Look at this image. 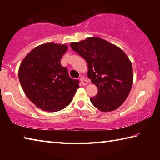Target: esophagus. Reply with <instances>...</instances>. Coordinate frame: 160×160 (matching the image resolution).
I'll list each match as a JSON object with an SVG mask.
<instances>
[{
  "instance_id": "34e87169",
  "label": "esophagus",
  "mask_w": 160,
  "mask_h": 160,
  "mask_svg": "<svg viewBox=\"0 0 160 160\" xmlns=\"http://www.w3.org/2000/svg\"><path fill=\"white\" fill-rule=\"evenodd\" d=\"M80 81H81V82L82 83L83 85H88V80L86 79V78H84V77L80 78Z\"/></svg>"
}]
</instances>
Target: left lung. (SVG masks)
<instances>
[{
  "instance_id": "1",
  "label": "left lung",
  "mask_w": 160,
  "mask_h": 160,
  "mask_svg": "<svg viewBox=\"0 0 160 160\" xmlns=\"http://www.w3.org/2000/svg\"><path fill=\"white\" fill-rule=\"evenodd\" d=\"M72 49L85 59L88 66V77L98 88L90 98L101 112H112L125 102L131 90L133 74L131 61L123 51L99 37L70 44Z\"/></svg>"
}]
</instances>
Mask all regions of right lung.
<instances>
[{
    "mask_svg": "<svg viewBox=\"0 0 160 160\" xmlns=\"http://www.w3.org/2000/svg\"><path fill=\"white\" fill-rule=\"evenodd\" d=\"M66 44L46 43L27 55L19 68L18 77L26 96L43 111L58 112L70 104L79 88V81L68 75L61 60Z\"/></svg>",
    "mask_w": 160,
    "mask_h": 160,
    "instance_id": "add662e5",
    "label": "right lung"
}]
</instances>
